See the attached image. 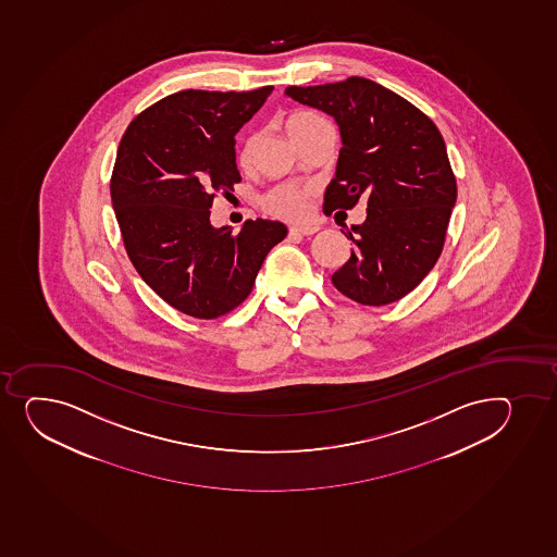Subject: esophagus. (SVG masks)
Wrapping results in <instances>:
<instances>
[{"label": "esophagus", "mask_w": 557, "mask_h": 557, "mask_svg": "<svg viewBox=\"0 0 557 557\" xmlns=\"http://www.w3.org/2000/svg\"><path fill=\"white\" fill-rule=\"evenodd\" d=\"M319 227L315 225H293L289 227V235L311 236L315 235Z\"/></svg>", "instance_id": "34e87169"}]
</instances>
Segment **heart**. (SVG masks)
I'll return each mask as SVG.
<instances>
[{
  "instance_id": "b5f03b06",
  "label": "heart",
  "mask_w": 557,
  "mask_h": 557,
  "mask_svg": "<svg viewBox=\"0 0 557 557\" xmlns=\"http://www.w3.org/2000/svg\"><path fill=\"white\" fill-rule=\"evenodd\" d=\"M324 119L317 113L308 112V110H297L292 112L286 117V132L292 141L295 143L299 139L300 134H305L306 129L311 128L313 124L321 123ZM252 148H255V139L247 137L238 156H236V163L240 164L242 169H246L247 164L251 163ZM310 198L311 188L302 187V185H293V183H281L265 190L260 198L262 209H264L271 216L282 218V220H302L308 216L310 212Z\"/></svg>"
}]
</instances>
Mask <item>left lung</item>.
Returning <instances> with one entry per match:
<instances>
[{"instance_id":"1","label":"left lung","mask_w":557,"mask_h":557,"mask_svg":"<svg viewBox=\"0 0 557 557\" xmlns=\"http://www.w3.org/2000/svg\"><path fill=\"white\" fill-rule=\"evenodd\" d=\"M286 95L339 124L343 148L324 212L350 211L367 199V220L343 231L356 247L332 284L359 305L396 302L425 278L444 249L457 201L444 137L422 110L363 76L287 86Z\"/></svg>"}]
</instances>
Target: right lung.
Returning a JSON list of instances; mask_svg holds the SVG:
<instances>
[{
  "instance_id": "right-lung-1",
  "label": "right lung",
  "mask_w": 557,
  "mask_h": 557,
  "mask_svg": "<svg viewBox=\"0 0 557 557\" xmlns=\"http://www.w3.org/2000/svg\"><path fill=\"white\" fill-rule=\"evenodd\" d=\"M271 91H177L139 113L119 145L110 194L124 249L143 281L185 315L235 310L286 238L281 222L247 220L233 233L209 220L218 194L227 198L242 182L236 132Z\"/></svg>"
}]
</instances>
